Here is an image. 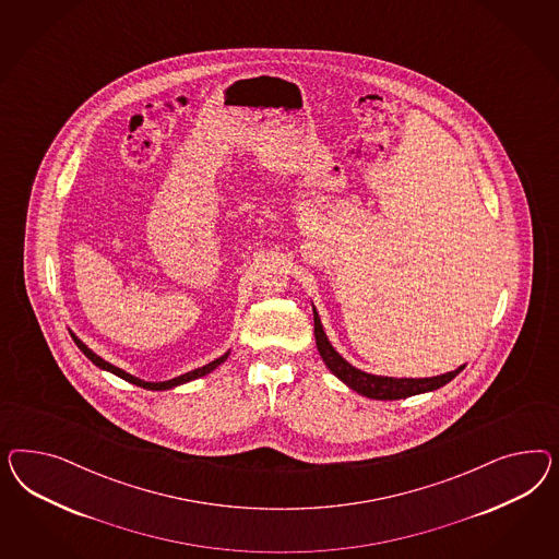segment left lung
Returning <instances> with one entry per match:
<instances>
[{
    "mask_svg": "<svg viewBox=\"0 0 559 559\" xmlns=\"http://www.w3.org/2000/svg\"><path fill=\"white\" fill-rule=\"evenodd\" d=\"M71 334V338L73 342L78 344V348L84 353L96 367H100L102 371H110L115 372L117 377L120 379H124V381H129V383H133V385H139V388H143V390H152V391H164L171 390V388H176V385H182V383H188V381H192V379H199V377H204V374H209V372L213 371V369H217L221 362H225V358L229 356V353H225V355L219 356V358H215L213 362H209V365H204L201 369H194V371L185 372V374H180V377H174V379H169V381H159V383H152V381H143V379H136L133 374H129V372L122 371L119 367H115V365H110V362H106L104 358L96 355V353H92L87 346H85L82 340L78 338L73 332H69Z\"/></svg>",
    "mask_w": 559,
    "mask_h": 559,
    "instance_id": "1",
    "label": "left lung"
}]
</instances>
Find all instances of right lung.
Listing matches in <instances>:
<instances>
[{
    "instance_id": "1",
    "label": "right lung",
    "mask_w": 559,
    "mask_h": 559,
    "mask_svg": "<svg viewBox=\"0 0 559 559\" xmlns=\"http://www.w3.org/2000/svg\"><path fill=\"white\" fill-rule=\"evenodd\" d=\"M313 332H316V344H318V350L322 355L325 367L334 372L342 383H346L350 390L365 395V397H371V400H404V397H412V395L426 393V391L439 390L442 385H447L451 379H455L463 369V367H459L455 371L437 374V377H426V379L379 377V374L356 369L336 353V348L330 344V340L323 332V325L320 322V316H318L316 307H313Z\"/></svg>"
}]
</instances>
